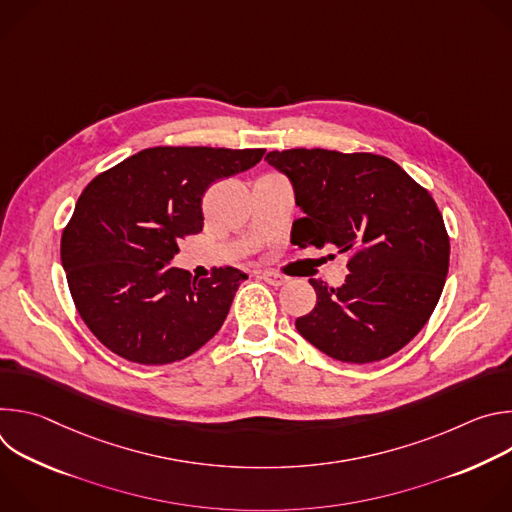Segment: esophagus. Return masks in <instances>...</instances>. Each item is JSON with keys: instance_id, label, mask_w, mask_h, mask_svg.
Segmentation results:
<instances>
[{"instance_id": "obj_1", "label": "esophagus", "mask_w": 512, "mask_h": 512, "mask_svg": "<svg viewBox=\"0 0 512 512\" xmlns=\"http://www.w3.org/2000/svg\"><path fill=\"white\" fill-rule=\"evenodd\" d=\"M259 277H261L263 281H267L269 285H273V287H279V285H283V283L287 281L283 275H279V273H275V271H261Z\"/></svg>"}]
</instances>
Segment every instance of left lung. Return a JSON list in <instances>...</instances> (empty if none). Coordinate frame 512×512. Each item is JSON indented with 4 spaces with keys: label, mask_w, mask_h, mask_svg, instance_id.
Returning a JSON list of instances; mask_svg holds the SVG:
<instances>
[{
    "label": "left lung",
    "mask_w": 512,
    "mask_h": 512,
    "mask_svg": "<svg viewBox=\"0 0 512 512\" xmlns=\"http://www.w3.org/2000/svg\"><path fill=\"white\" fill-rule=\"evenodd\" d=\"M265 160L289 178L306 214L291 241L348 255L340 287L310 279L318 300L296 320L298 332L342 362L401 350L435 310L450 265V237L431 194L377 154L296 148Z\"/></svg>",
    "instance_id": "left-lung-1"
}]
</instances>
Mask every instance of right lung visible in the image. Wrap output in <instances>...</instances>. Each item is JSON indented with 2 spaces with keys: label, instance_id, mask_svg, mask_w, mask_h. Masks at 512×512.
Listing matches in <instances>:
<instances>
[{
  "label": "right lung",
  "instance_id": "obj_1",
  "mask_svg": "<svg viewBox=\"0 0 512 512\" xmlns=\"http://www.w3.org/2000/svg\"><path fill=\"white\" fill-rule=\"evenodd\" d=\"M265 150H141L83 190L60 241L75 306L111 352L168 364L221 330L247 273L218 267L192 277L170 267L188 235L202 231V196L221 178L253 168Z\"/></svg>",
  "mask_w": 512,
  "mask_h": 512
}]
</instances>
